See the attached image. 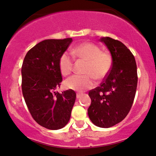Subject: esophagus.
I'll return each mask as SVG.
<instances>
[{
  "label": "esophagus",
  "instance_id": "1",
  "mask_svg": "<svg viewBox=\"0 0 156 156\" xmlns=\"http://www.w3.org/2000/svg\"><path fill=\"white\" fill-rule=\"evenodd\" d=\"M83 94L82 93H78L76 94V97H77V98H80V96H81Z\"/></svg>",
  "mask_w": 156,
  "mask_h": 156
}]
</instances>
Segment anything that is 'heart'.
I'll list each match as a JSON object with an SVG mask.
<instances>
[{
  "label": "heart",
  "instance_id": "b5f03b06",
  "mask_svg": "<svg viewBox=\"0 0 156 156\" xmlns=\"http://www.w3.org/2000/svg\"><path fill=\"white\" fill-rule=\"evenodd\" d=\"M72 55L75 58L86 61L84 73L86 75H74L65 81L68 89L83 91L94 86V80H101L108 74L112 66L111 55L94 43L86 42L79 44L72 49ZM73 67V59L68 53H64L60 58L59 69L64 76L70 74Z\"/></svg>",
  "mask_w": 156,
  "mask_h": 156
}]
</instances>
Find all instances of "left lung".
<instances>
[{"instance_id":"obj_1","label":"left lung","mask_w":156,"mask_h":156,"mask_svg":"<svg viewBox=\"0 0 156 156\" xmlns=\"http://www.w3.org/2000/svg\"><path fill=\"white\" fill-rule=\"evenodd\" d=\"M111 52L112 66L100 86L89 91L88 114L92 123L110 128L120 123L131 108L136 95L138 75L136 60L123 43L110 37L100 39Z\"/></svg>"}]
</instances>
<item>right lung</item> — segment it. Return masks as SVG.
Segmentation results:
<instances>
[{
    "label": "right lung",
    "instance_id": "add662e5",
    "mask_svg": "<svg viewBox=\"0 0 156 156\" xmlns=\"http://www.w3.org/2000/svg\"><path fill=\"white\" fill-rule=\"evenodd\" d=\"M72 41L71 38L41 41L29 50L23 62L21 87L27 107L33 119L50 130L68 123L76 101L71 89L55 91L62 82L60 58Z\"/></svg>",
    "mask_w": 156,
    "mask_h": 156
}]
</instances>
